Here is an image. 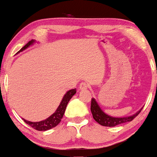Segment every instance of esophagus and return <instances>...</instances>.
Segmentation results:
<instances>
[{
    "label": "esophagus",
    "instance_id": "1",
    "mask_svg": "<svg viewBox=\"0 0 157 157\" xmlns=\"http://www.w3.org/2000/svg\"><path fill=\"white\" fill-rule=\"evenodd\" d=\"M88 87H89V84L86 83V82H82V83L80 84V86H79L80 90H85L87 89Z\"/></svg>",
    "mask_w": 157,
    "mask_h": 157
}]
</instances>
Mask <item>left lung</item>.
I'll return each instance as SVG.
<instances>
[{"label":"left lung","mask_w":157,"mask_h":157,"mask_svg":"<svg viewBox=\"0 0 157 157\" xmlns=\"http://www.w3.org/2000/svg\"><path fill=\"white\" fill-rule=\"evenodd\" d=\"M91 113L93 114V119H95L98 124H100L102 126L106 127H115L118 124H122V123L128 122V121H131L136 116L139 115V113L141 112L142 109L131 117H122V118H116L112 117L110 116L107 115L101 110L97 102L94 98H92L91 99V105H90Z\"/></svg>","instance_id":"left-lung-1"}]
</instances>
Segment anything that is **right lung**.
<instances>
[{
    "mask_svg": "<svg viewBox=\"0 0 157 157\" xmlns=\"http://www.w3.org/2000/svg\"><path fill=\"white\" fill-rule=\"evenodd\" d=\"M34 42V40H29V41L28 42L24 47H23L17 52H21V51L25 50V49L27 48L28 47H29L31 44H33ZM75 93H76V89H75H75H72L70 90L67 91L66 94L64 95V98H62V101H61V104H60L59 107L57 108V110H56V112L54 113L52 115H51L50 117L47 118V119H45V120L38 121V122H33V121H26L24 119H23V120L33 128H34V129L39 131H47V130H50L52 128H55L56 126H57L58 124H59L60 121H61V119H62L63 116H64V114L65 110H66V107L68 102H69L70 99H71V98L73 97V95L75 94Z\"/></svg>",
    "mask_w": 157,
    "mask_h": 157,
    "instance_id": "obj_1",
    "label": "right lung"
}]
</instances>
